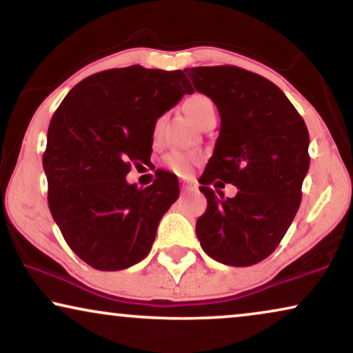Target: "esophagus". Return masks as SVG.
Segmentation results:
<instances>
[{
    "label": "esophagus",
    "mask_w": 353,
    "mask_h": 353,
    "mask_svg": "<svg viewBox=\"0 0 353 353\" xmlns=\"http://www.w3.org/2000/svg\"><path fill=\"white\" fill-rule=\"evenodd\" d=\"M196 185L191 181H181V192H188V191H194Z\"/></svg>",
    "instance_id": "1"
}]
</instances>
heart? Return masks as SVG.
Segmentation results:
<instances>
[{
  "mask_svg": "<svg viewBox=\"0 0 353 353\" xmlns=\"http://www.w3.org/2000/svg\"><path fill=\"white\" fill-rule=\"evenodd\" d=\"M214 108V103L207 98L204 94H192L190 98H186L185 103H183V110L185 114L190 117L191 122H197L202 119L207 110ZM159 132V122L156 125V134ZM201 163V157L197 154H191V152H170L163 157V165L168 170L175 173L178 176H190L194 168Z\"/></svg>",
  "mask_w": 353,
  "mask_h": 353,
  "instance_id": "1",
  "label": "heart"
}]
</instances>
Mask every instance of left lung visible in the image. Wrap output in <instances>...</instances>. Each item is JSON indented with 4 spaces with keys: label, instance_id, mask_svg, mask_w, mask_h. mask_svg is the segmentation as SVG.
<instances>
[{
    "label": "left lung",
    "instance_id": "obj_1",
    "mask_svg": "<svg viewBox=\"0 0 353 353\" xmlns=\"http://www.w3.org/2000/svg\"><path fill=\"white\" fill-rule=\"evenodd\" d=\"M185 72L221 119L214 156L199 180L207 209L196 221L197 239L216 262L250 267L278 248L301 205L310 165L307 125L262 75L234 65ZM225 182L239 188L234 198L218 190Z\"/></svg>",
    "mask_w": 353,
    "mask_h": 353
}]
</instances>
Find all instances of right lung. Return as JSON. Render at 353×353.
Masks as SVG:
<instances>
[{
  "label": "right lung",
  "instance_id": "obj_1",
  "mask_svg": "<svg viewBox=\"0 0 353 353\" xmlns=\"http://www.w3.org/2000/svg\"><path fill=\"white\" fill-rule=\"evenodd\" d=\"M191 93L181 70L130 65L86 77L52 115L43 154L48 205L90 267L117 272L151 250L159 221L180 196L178 178L157 170L141 190L125 176L151 157L157 119Z\"/></svg>",
  "mask_w": 353,
  "mask_h": 353
}]
</instances>
